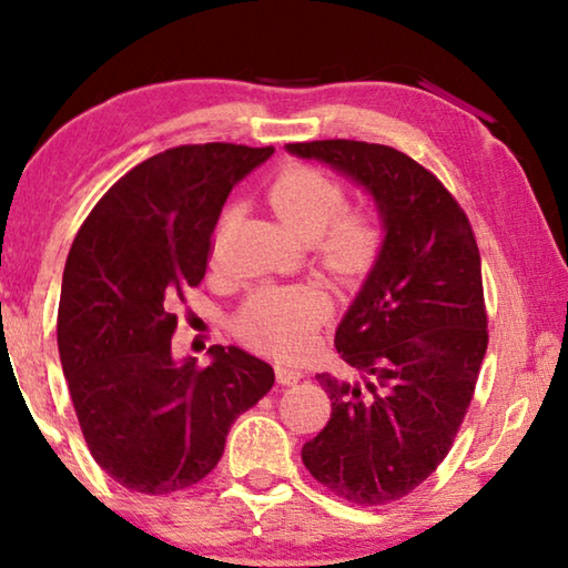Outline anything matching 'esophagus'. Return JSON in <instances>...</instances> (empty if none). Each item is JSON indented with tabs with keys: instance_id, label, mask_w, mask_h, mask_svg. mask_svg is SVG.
<instances>
[{
	"instance_id": "obj_1",
	"label": "esophagus",
	"mask_w": 568,
	"mask_h": 568,
	"mask_svg": "<svg viewBox=\"0 0 568 568\" xmlns=\"http://www.w3.org/2000/svg\"><path fill=\"white\" fill-rule=\"evenodd\" d=\"M275 373H277V381H281L283 386H295V383L303 378V371L295 368V365H291V363H277Z\"/></svg>"
}]
</instances>
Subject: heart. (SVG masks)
Returning a JSON list of instances; mask_svg holds the SVG:
<instances>
[{
	"instance_id": "heart-1",
	"label": "heart",
	"mask_w": 568,
	"mask_h": 568,
	"mask_svg": "<svg viewBox=\"0 0 568 568\" xmlns=\"http://www.w3.org/2000/svg\"><path fill=\"white\" fill-rule=\"evenodd\" d=\"M265 195L281 223L297 240H315L318 263L335 281H358L378 261L386 225L373 210H345L348 190L338 178L303 162H291L275 172ZM230 220L233 210H225L215 230L213 250ZM325 315L328 303L318 291L303 285H271L255 291L240 307L237 331L247 343L281 355H295L315 341Z\"/></svg>"
}]
</instances>
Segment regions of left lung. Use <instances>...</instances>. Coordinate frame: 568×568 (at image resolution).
<instances>
[{"label":"left lung","mask_w":568,"mask_h":568,"mask_svg":"<svg viewBox=\"0 0 568 568\" xmlns=\"http://www.w3.org/2000/svg\"><path fill=\"white\" fill-rule=\"evenodd\" d=\"M371 192L386 240L335 331L358 381L318 373L333 413L303 464L358 506L398 501L448 456L488 345L476 235L434 172L388 145L293 142Z\"/></svg>","instance_id":"8db88e82"}]
</instances>
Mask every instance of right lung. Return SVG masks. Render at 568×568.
<instances>
[{
	"label": "right lung",
	"mask_w": 568,
	"mask_h": 568,
	"mask_svg": "<svg viewBox=\"0 0 568 568\" xmlns=\"http://www.w3.org/2000/svg\"><path fill=\"white\" fill-rule=\"evenodd\" d=\"M271 155L233 142L160 152L104 192L67 255L62 371L92 458L130 491L203 480L240 413L273 388L271 365L235 345H213L207 368L172 358V311L203 283L230 190Z\"/></svg>",
	"instance_id": "add662e5"
}]
</instances>
